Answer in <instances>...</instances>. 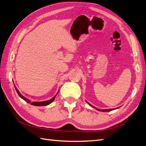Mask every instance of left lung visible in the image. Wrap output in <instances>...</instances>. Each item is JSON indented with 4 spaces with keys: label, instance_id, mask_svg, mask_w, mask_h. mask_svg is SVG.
I'll return each instance as SVG.
<instances>
[{
    "label": "left lung",
    "instance_id": "1",
    "mask_svg": "<svg viewBox=\"0 0 146 146\" xmlns=\"http://www.w3.org/2000/svg\"><path fill=\"white\" fill-rule=\"evenodd\" d=\"M86 102L88 104H89L90 106H91V107H92V105H91L90 104H89V103H88V102L86 101ZM93 108H96L97 110H98V111H104V112H106V111H107V112H108V111H112V110H113L114 109L113 108H112V109H107V110H106V109H105V110H99V109H98V108H96L95 107H94V106H93Z\"/></svg>",
    "mask_w": 146,
    "mask_h": 146
}]
</instances>
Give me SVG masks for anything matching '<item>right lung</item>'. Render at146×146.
Segmentation results:
<instances>
[{
    "label": "right lung",
    "mask_w": 146,
    "mask_h": 146,
    "mask_svg": "<svg viewBox=\"0 0 146 146\" xmlns=\"http://www.w3.org/2000/svg\"><path fill=\"white\" fill-rule=\"evenodd\" d=\"M14 86H15V90H16V92H17V94H18V95L19 96V97H20L21 98H22L23 100H24L25 102H27V103L30 104H32V105H35V106H46V105H49L50 104H51V103L53 101H54V100H55V97H56V94L58 93V92H57V93H56V94L54 97V98H52V99H50V100H48L43 101V102H31L30 100L29 99H27L26 98H25V97H24L23 95H22V94L20 93L19 90L17 89V88L16 87V86H15V85H14Z\"/></svg>",
    "instance_id": "obj_1"
}]
</instances>
